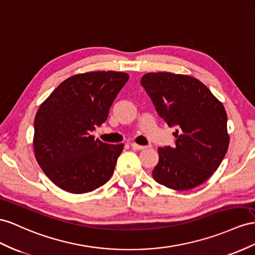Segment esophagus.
Instances as JSON below:
<instances>
[{
	"mask_svg": "<svg viewBox=\"0 0 255 255\" xmlns=\"http://www.w3.org/2000/svg\"><path fill=\"white\" fill-rule=\"evenodd\" d=\"M131 147L133 148V149H145V148H147V146H145V145H139V144H136V143H131Z\"/></svg>",
	"mask_w": 255,
	"mask_h": 255,
	"instance_id": "1",
	"label": "esophagus"
}]
</instances>
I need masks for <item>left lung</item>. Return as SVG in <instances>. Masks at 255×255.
Segmentation results:
<instances>
[{
  "label": "left lung",
  "instance_id": "8db88e82",
  "mask_svg": "<svg viewBox=\"0 0 255 255\" xmlns=\"http://www.w3.org/2000/svg\"><path fill=\"white\" fill-rule=\"evenodd\" d=\"M142 87L156 112L177 127L175 145L158 148L153 170L157 183L186 191L204 183L219 168L227 152V115L222 102L197 78L169 72L147 73Z\"/></svg>",
  "mask_w": 255,
  "mask_h": 255
}]
</instances>
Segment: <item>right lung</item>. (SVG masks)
I'll use <instances>...</instances> for the list:
<instances>
[{
	"instance_id": "add662e5",
	"label": "right lung",
	"mask_w": 255,
	"mask_h": 255,
	"mask_svg": "<svg viewBox=\"0 0 255 255\" xmlns=\"http://www.w3.org/2000/svg\"><path fill=\"white\" fill-rule=\"evenodd\" d=\"M123 72H88L63 81L38 108L33 146L37 164L63 191L83 194L112 177L124 144L91 135L107 121L117 94L128 81Z\"/></svg>"
}]
</instances>
